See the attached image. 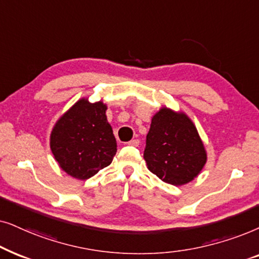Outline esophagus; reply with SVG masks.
<instances>
[{
	"label": "esophagus",
	"instance_id": "1",
	"mask_svg": "<svg viewBox=\"0 0 259 259\" xmlns=\"http://www.w3.org/2000/svg\"><path fill=\"white\" fill-rule=\"evenodd\" d=\"M127 144H129V146H133V147H139L140 146V140L139 139L132 140Z\"/></svg>",
	"mask_w": 259,
	"mask_h": 259
}]
</instances>
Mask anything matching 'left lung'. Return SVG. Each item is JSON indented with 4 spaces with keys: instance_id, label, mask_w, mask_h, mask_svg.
<instances>
[{
    "instance_id": "obj_1",
    "label": "left lung",
    "mask_w": 259,
    "mask_h": 259,
    "mask_svg": "<svg viewBox=\"0 0 259 259\" xmlns=\"http://www.w3.org/2000/svg\"><path fill=\"white\" fill-rule=\"evenodd\" d=\"M143 157L151 173L174 186L192 181L207 158L192 120L185 113L167 108L151 119Z\"/></svg>"
}]
</instances>
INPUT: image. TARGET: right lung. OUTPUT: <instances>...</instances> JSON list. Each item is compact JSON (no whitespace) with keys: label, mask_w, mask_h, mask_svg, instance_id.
Here are the masks:
<instances>
[{"label":"right lung","mask_w":259,"mask_h":259,"mask_svg":"<svg viewBox=\"0 0 259 259\" xmlns=\"http://www.w3.org/2000/svg\"><path fill=\"white\" fill-rule=\"evenodd\" d=\"M105 111L102 102L80 99L52 130V153L71 177L86 180L112 162L117 143Z\"/></svg>","instance_id":"add662e5"}]
</instances>
